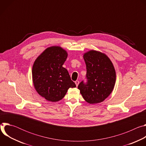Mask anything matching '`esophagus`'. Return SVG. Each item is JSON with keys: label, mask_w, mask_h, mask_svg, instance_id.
Wrapping results in <instances>:
<instances>
[{"label": "esophagus", "mask_w": 146, "mask_h": 146, "mask_svg": "<svg viewBox=\"0 0 146 146\" xmlns=\"http://www.w3.org/2000/svg\"><path fill=\"white\" fill-rule=\"evenodd\" d=\"M75 84H76V86L77 87V86H78V84H79V81H78V80H76V81H75Z\"/></svg>", "instance_id": "34e87169"}]
</instances>
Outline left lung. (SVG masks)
Returning a JSON list of instances; mask_svg holds the SVG:
<instances>
[{
  "label": "left lung",
  "instance_id": "8db88e82",
  "mask_svg": "<svg viewBox=\"0 0 146 146\" xmlns=\"http://www.w3.org/2000/svg\"><path fill=\"white\" fill-rule=\"evenodd\" d=\"M83 58L86 64L87 82L82 81L78 89L88 103L102 102L114 87L116 74L114 66L106 54L99 51L91 50L85 53Z\"/></svg>",
  "mask_w": 146,
  "mask_h": 146
}]
</instances>
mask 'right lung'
Masks as SVG:
<instances>
[{
	"label": "right lung",
	"mask_w": 146,
	"mask_h": 146,
	"mask_svg": "<svg viewBox=\"0 0 146 146\" xmlns=\"http://www.w3.org/2000/svg\"><path fill=\"white\" fill-rule=\"evenodd\" d=\"M67 52L60 47L47 48L35 60L32 78L37 93L50 102H58L66 95L69 88L76 87L64 65Z\"/></svg>",
	"instance_id": "add662e5"
}]
</instances>
